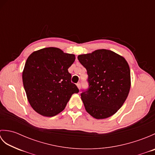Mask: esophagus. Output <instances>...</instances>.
Wrapping results in <instances>:
<instances>
[{"label": "esophagus", "instance_id": "34e87169", "mask_svg": "<svg viewBox=\"0 0 155 155\" xmlns=\"http://www.w3.org/2000/svg\"><path fill=\"white\" fill-rule=\"evenodd\" d=\"M77 87L78 88V89H80V88H81V83H77Z\"/></svg>", "mask_w": 155, "mask_h": 155}]
</instances>
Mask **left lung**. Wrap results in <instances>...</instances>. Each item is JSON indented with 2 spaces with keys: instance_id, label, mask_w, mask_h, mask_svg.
I'll return each instance as SVG.
<instances>
[{
  "instance_id": "obj_1",
  "label": "left lung",
  "mask_w": 155,
  "mask_h": 155,
  "mask_svg": "<svg viewBox=\"0 0 155 155\" xmlns=\"http://www.w3.org/2000/svg\"><path fill=\"white\" fill-rule=\"evenodd\" d=\"M87 69L88 88L81 94L87 112L97 119L109 117L123 106L129 93L130 71L124 58L100 49L78 56Z\"/></svg>"
}]
</instances>
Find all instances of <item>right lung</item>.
I'll list each match as a JSON object with an SVG mask.
<instances>
[{"instance_id": "1", "label": "right lung", "mask_w": 155, "mask_h": 155, "mask_svg": "<svg viewBox=\"0 0 155 155\" xmlns=\"http://www.w3.org/2000/svg\"><path fill=\"white\" fill-rule=\"evenodd\" d=\"M74 60V54L55 47L42 48L28 57L22 82L29 103L37 113L54 117L64 109L72 94L79 92L68 71Z\"/></svg>"}]
</instances>
